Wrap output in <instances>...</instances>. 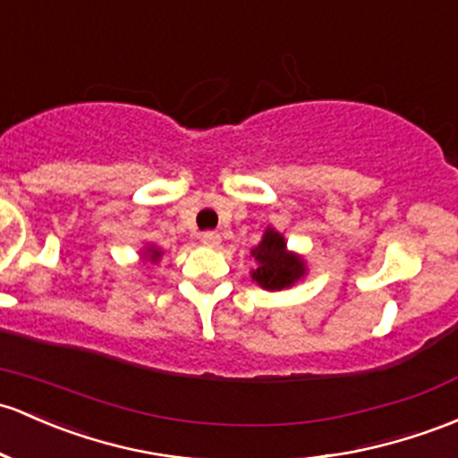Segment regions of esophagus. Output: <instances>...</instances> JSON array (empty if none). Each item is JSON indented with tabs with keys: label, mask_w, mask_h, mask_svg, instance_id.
I'll list each match as a JSON object with an SVG mask.
<instances>
[{
	"label": "esophagus",
	"mask_w": 458,
	"mask_h": 458,
	"mask_svg": "<svg viewBox=\"0 0 458 458\" xmlns=\"http://www.w3.org/2000/svg\"><path fill=\"white\" fill-rule=\"evenodd\" d=\"M200 242H203L205 247H218L220 233H218V231H205V233L200 235Z\"/></svg>",
	"instance_id": "esophagus-1"
}]
</instances>
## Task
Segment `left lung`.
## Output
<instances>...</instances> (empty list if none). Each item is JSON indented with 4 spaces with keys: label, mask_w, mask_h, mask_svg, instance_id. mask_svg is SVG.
I'll list each match as a JSON object with an SVG mask.
<instances>
[{
    "label": "left lung",
    "mask_w": 458,
    "mask_h": 458,
    "mask_svg": "<svg viewBox=\"0 0 458 458\" xmlns=\"http://www.w3.org/2000/svg\"><path fill=\"white\" fill-rule=\"evenodd\" d=\"M258 267L250 270L253 282H258L264 290H284L306 275V264L297 253L286 249V240L279 231H264L262 242L250 249Z\"/></svg>",
    "instance_id": "obj_1"
}]
</instances>
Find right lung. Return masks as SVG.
I'll list each match as a JSON object with an SVG mask.
<instances>
[{
    "label": "right lung",
    "mask_w": 458,
    "mask_h": 458,
    "mask_svg": "<svg viewBox=\"0 0 458 458\" xmlns=\"http://www.w3.org/2000/svg\"><path fill=\"white\" fill-rule=\"evenodd\" d=\"M161 255H164V253H161V250L157 249V247H148V249H146L144 258H146V259H150V262H159Z\"/></svg>",
    "instance_id": "add662e5"
}]
</instances>
